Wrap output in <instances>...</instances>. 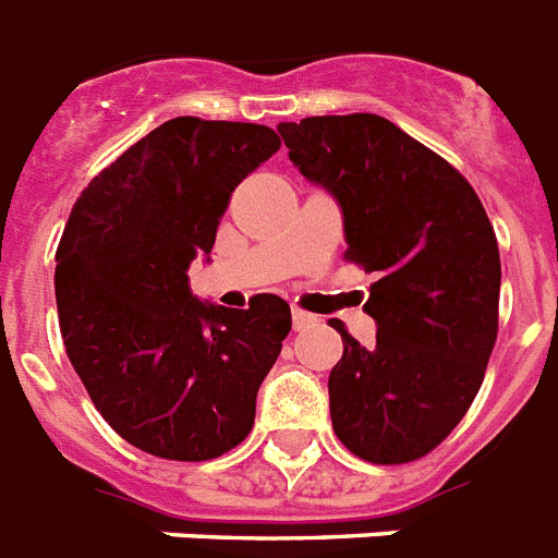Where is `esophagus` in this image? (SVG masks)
I'll list each match as a JSON object with an SVG mask.
<instances>
[{
    "instance_id": "obj_1",
    "label": "esophagus",
    "mask_w": 558,
    "mask_h": 558,
    "mask_svg": "<svg viewBox=\"0 0 558 558\" xmlns=\"http://www.w3.org/2000/svg\"><path fill=\"white\" fill-rule=\"evenodd\" d=\"M293 328L296 331H302V328H307V325H314V314H307V311H300V307H293Z\"/></svg>"
}]
</instances>
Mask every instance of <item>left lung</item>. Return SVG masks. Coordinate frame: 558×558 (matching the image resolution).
I'll list each match as a JSON object with an SVG mask.
<instances>
[{
	"instance_id": "left-lung-1",
	"label": "left lung",
	"mask_w": 558,
	"mask_h": 558,
	"mask_svg": "<svg viewBox=\"0 0 558 558\" xmlns=\"http://www.w3.org/2000/svg\"><path fill=\"white\" fill-rule=\"evenodd\" d=\"M288 158L342 213L345 258L377 274L360 345L342 323L328 377L337 438L372 463L423 458L475 400L496 345L501 258L478 195L380 114L279 123Z\"/></svg>"
}]
</instances>
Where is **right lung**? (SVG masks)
<instances>
[{
    "mask_svg": "<svg viewBox=\"0 0 558 558\" xmlns=\"http://www.w3.org/2000/svg\"><path fill=\"white\" fill-rule=\"evenodd\" d=\"M274 129L172 118L83 190L57 247V311L74 372L132 447L209 461L253 429L256 395L291 331L274 293L225 307L190 291L230 195L279 153Z\"/></svg>",
    "mask_w": 558,
    "mask_h": 558,
    "instance_id": "right-lung-1",
    "label": "right lung"
}]
</instances>
